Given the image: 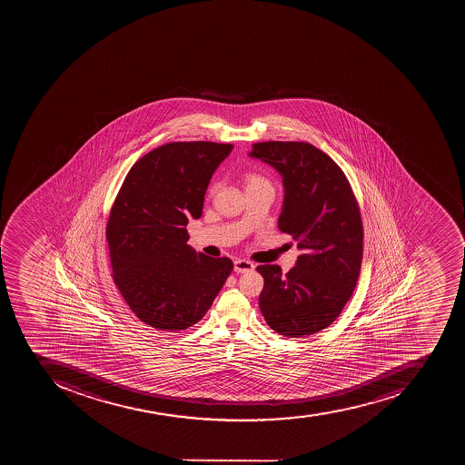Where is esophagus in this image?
Masks as SVG:
<instances>
[{
    "instance_id": "esophagus-1",
    "label": "esophagus",
    "mask_w": 465,
    "mask_h": 465,
    "mask_svg": "<svg viewBox=\"0 0 465 465\" xmlns=\"http://www.w3.org/2000/svg\"><path fill=\"white\" fill-rule=\"evenodd\" d=\"M234 271L237 273H249V272L254 271V264L249 260L237 259L234 262Z\"/></svg>"
}]
</instances>
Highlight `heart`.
Here are the masks:
<instances>
[{"instance_id": "obj_1", "label": "heart", "mask_w": 465, "mask_h": 465, "mask_svg": "<svg viewBox=\"0 0 465 465\" xmlns=\"http://www.w3.org/2000/svg\"><path fill=\"white\" fill-rule=\"evenodd\" d=\"M259 184H269V182L264 180L263 177L257 176V174H254V173H247V174H245V189H249V187L259 186Z\"/></svg>"}]
</instances>
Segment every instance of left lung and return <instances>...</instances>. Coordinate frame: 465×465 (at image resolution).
Wrapping results in <instances>:
<instances>
[{"label": "left lung", "instance_id": "left-lung-1", "mask_svg": "<svg viewBox=\"0 0 465 465\" xmlns=\"http://www.w3.org/2000/svg\"><path fill=\"white\" fill-rule=\"evenodd\" d=\"M249 155L281 174L285 198L278 227L301 250L286 274L278 264L257 266L264 279L260 312L282 336L319 333L351 300L361 272L363 228L355 194L341 167L312 143H259Z\"/></svg>", "mask_w": 465, "mask_h": 465}]
</instances>
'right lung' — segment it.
<instances>
[{
  "mask_svg": "<svg viewBox=\"0 0 465 465\" xmlns=\"http://www.w3.org/2000/svg\"><path fill=\"white\" fill-rule=\"evenodd\" d=\"M231 143H170L132 165L107 223L114 281L132 312L157 330L179 331L206 314L232 271L228 257L187 244L206 189Z\"/></svg>",
  "mask_w": 465,
  "mask_h": 465,
  "instance_id": "1",
  "label": "right lung"
}]
</instances>
